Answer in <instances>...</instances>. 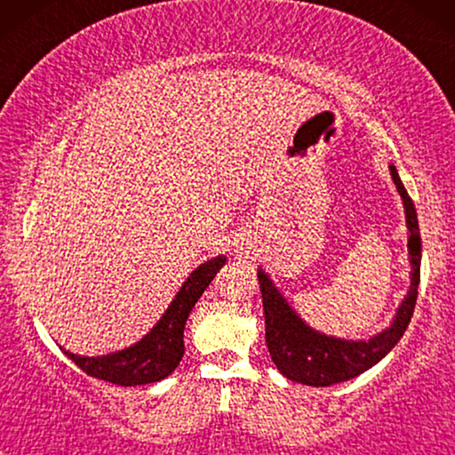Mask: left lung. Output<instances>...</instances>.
Returning a JSON list of instances; mask_svg holds the SVG:
<instances>
[{
  "label": "left lung",
  "instance_id": "obj_1",
  "mask_svg": "<svg viewBox=\"0 0 455 455\" xmlns=\"http://www.w3.org/2000/svg\"><path fill=\"white\" fill-rule=\"evenodd\" d=\"M391 178L403 201L408 226V254L412 273H410V290L397 308L395 319L385 331L369 339H341L331 335L315 331L300 316L294 313L288 300L279 294L269 275L259 269L260 296H263L265 310V341L269 347L271 360L283 377L296 383L313 385V387H329V385L347 381L369 371L379 360L387 356L414 315L416 296L420 283V229L419 217L412 198L408 196L395 165H389Z\"/></svg>",
  "mask_w": 455,
  "mask_h": 455
}]
</instances>
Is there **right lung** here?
<instances>
[{"label": "right lung", "mask_w": 455, "mask_h": 455, "mask_svg": "<svg viewBox=\"0 0 455 455\" xmlns=\"http://www.w3.org/2000/svg\"><path fill=\"white\" fill-rule=\"evenodd\" d=\"M226 265V257H215L196 267L173 298L170 308L151 331L134 346L105 356H78L64 350L68 358L86 375L103 381L132 387V385L157 383L172 375L184 356V327L188 315L203 291L213 282L217 271Z\"/></svg>", "instance_id": "right-lung-1"}]
</instances>
